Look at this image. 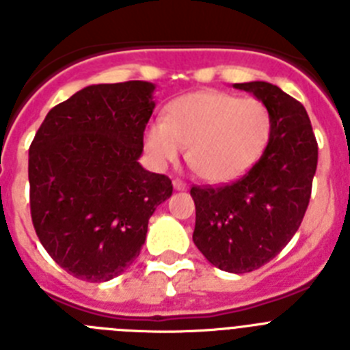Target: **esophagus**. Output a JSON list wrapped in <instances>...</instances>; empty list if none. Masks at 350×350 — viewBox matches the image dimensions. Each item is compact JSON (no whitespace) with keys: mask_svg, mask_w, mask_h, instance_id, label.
I'll use <instances>...</instances> for the list:
<instances>
[{"mask_svg":"<svg viewBox=\"0 0 350 350\" xmlns=\"http://www.w3.org/2000/svg\"><path fill=\"white\" fill-rule=\"evenodd\" d=\"M173 187L177 191H185L187 189V184H185L184 180H180V178H175V180H173Z\"/></svg>","mask_w":350,"mask_h":350,"instance_id":"esophagus-1","label":"esophagus"}]
</instances>
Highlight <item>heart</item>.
Masks as SVG:
<instances>
[{
  "label": "heart",
  "instance_id": "1",
  "mask_svg": "<svg viewBox=\"0 0 350 350\" xmlns=\"http://www.w3.org/2000/svg\"><path fill=\"white\" fill-rule=\"evenodd\" d=\"M271 113L256 98L219 91L191 92L166 108L145 131L157 166L177 161L182 147L191 168L206 182L224 184L256 165L271 137Z\"/></svg>",
  "mask_w": 350,
  "mask_h": 350
}]
</instances>
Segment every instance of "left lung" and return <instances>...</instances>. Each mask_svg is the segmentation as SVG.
I'll use <instances>...</instances> for the list:
<instances>
[{
  "label": "left lung",
  "mask_w": 350,
  "mask_h": 350,
  "mask_svg": "<svg viewBox=\"0 0 350 350\" xmlns=\"http://www.w3.org/2000/svg\"><path fill=\"white\" fill-rule=\"evenodd\" d=\"M267 105L271 137L245 175L224 185H193V242L219 270L247 273L267 265L295 237L312 194L317 140L307 110L268 82L234 83Z\"/></svg>",
  "instance_id": "left-lung-1"
}]
</instances>
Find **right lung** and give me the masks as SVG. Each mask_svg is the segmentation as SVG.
<instances>
[{
	"label": "right lung",
	"instance_id": "1",
	"mask_svg": "<svg viewBox=\"0 0 350 350\" xmlns=\"http://www.w3.org/2000/svg\"><path fill=\"white\" fill-rule=\"evenodd\" d=\"M152 92L142 80L89 85L55 105L31 142L33 226L77 279L122 273L140 254L154 210L172 196V180L138 163Z\"/></svg>",
	"mask_w": 350,
	"mask_h": 350
}]
</instances>
